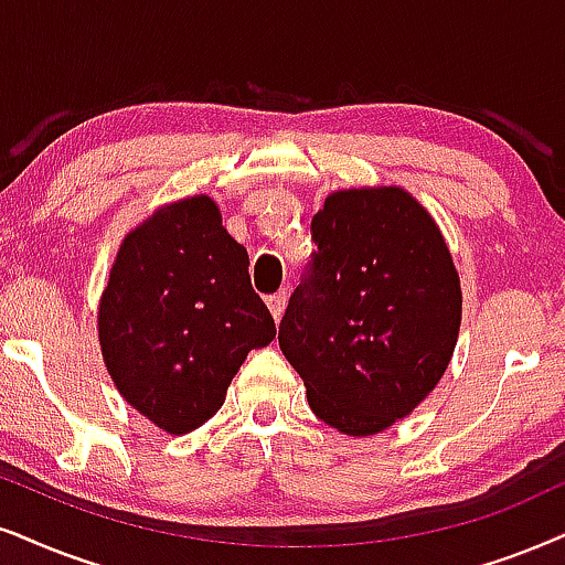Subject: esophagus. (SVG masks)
I'll list each match as a JSON object with an SVG mask.
<instances>
[{
	"instance_id": "34e87169",
	"label": "esophagus",
	"mask_w": 565,
	"mask_h": 565,
	"mask_svg": "<svg viewBox=\"0 0 565 565\" xmlns=\"http://www.w3.org/2000/svg\"><path fill=\"white\" fill-rule=\"evenodd\" d=\"M266 302H268L270 316H274V320L278 323V320H281V316H284V310H287L289 295H287V291H276V295H270Z\"/></svg>"
}]
</instances>
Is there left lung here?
I'll return each instance as SVG.
<instances>
[{"mask_svg": "<svg viewBox=\"0 0 565 565\" xmlns=\"http://www.w3.org/2000/svg\"><path fill=\"white\" fill-rule=\"evenodd\" d=\"M312 276L278 347L318 419L365 438L433 394L461 326V278L438 221L396 184L333 190L312 216Z\"/></svg>", "mask_w": 565, "mask_h": 565, "instance_id": "obj_1", "label": "left lung"}]
</instances>
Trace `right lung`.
Listing matches in <instances>:
<instances>
[{
  "mask_svg": "<svg viewBox=\"0 0 565 565\" xmlns=\"http://www.w3.org/2000/svg\"><path fill=\"white\" fill-rule=\"evenodd\" d=\"M247 266L209 195L163 203L125 234L98 299V344L119 394L159 430L209 423L249 349L274 341Z\"/></svg>",
  "mask_w": 565,
  "mask_h": 565,
  "instance_id": "right-lung-1",
  "label": "right lung"
}]
</instances>
